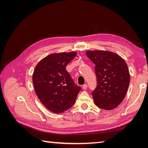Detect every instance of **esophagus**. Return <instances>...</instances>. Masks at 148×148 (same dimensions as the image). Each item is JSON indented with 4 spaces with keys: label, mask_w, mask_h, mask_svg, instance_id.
Masks as SVG:
<instances>
[{
    "label": "esophagus",
    "mask_w": 148,
    "mask_h": 148,
    "mask_svg": "<svg viewBox=\"0 0 148 148\" xmlns=\"http://www.w3.org/2000/svg\"><path fill=\"white\" fill-rule=\"evenodd\" d=\"M88 88V85L86 84H84L83 86V89H86Z\"/></svg>",
    "instance_id": "obj_1"
}]
</instances>
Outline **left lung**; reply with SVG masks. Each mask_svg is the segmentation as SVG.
I'll return each mask as SVG.
<instances>
[{
  "label": "left lung",
  "instance_id": "1",
  "mask_svg": "<svg viewBox=\"0 0 148 148\" xmlns=\"http://www.w3.org/2000/svg\"><path fill=\"white\" fill-rule=\"evenodd\" d=\"M86 54L96 65L97 86L92 92L95 104L105 110L116 108L123 100L130 81L127 64L111 52L87 51Z\"/></svg>",
  "mask_w": 148,
  "mask_h": 148
}]
</instances>
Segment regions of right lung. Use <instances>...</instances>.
Wrapping results in <instances>:
<instances>
[{
  "label": "right lung",
  "mask_w": 148,
  "mask_h": 148,
  "mask_svg": "<svg viewBox=\"0 0 148 148\" xmlns=\"http://www.w3.org/2000/svg\"><path fill=\"white\" fill-rule=\"evenodd\" d=\"M76 55L75 52L53 53L35 67L33 82L36 94L43 105L52 112L59 114L70 109L82 90L65 68Z\"/></svg>",
  "instance_id": "add662e5"
}]
</instances>
